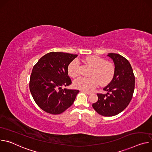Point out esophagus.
<instances>
[{
	"label": "esophagus",
	"instance_id": "34e87169",
	"mask_svg": "<svg viewBox=\"0 0 152 152\" xmlns=\"http://www.w3.org/2000/svg\"><path fill=\"white\" fill-rule=\"evenodd\" d=\"M83 91L85 93H86V94H91V92H89V91H85V90H83Z\"/></svg>",
	"mask_w": 152,
	"mask_h": 152
}]
</instances>
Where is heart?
<instances>
[{"mask_svg":"<svg viewBox=\"0 0 152 152\" xmlns=\"http://www.w3.org/2000/svg\"><path fill=\"white\" fill-rule=\"evenodd\" d=\"M83 61L92 67L90 73V77L80 76L73 81L74 87L79 90L91 91L98 86L109 83L113 79L115 73L114 65L99 56L92 55L86 56ZM79 62L77 59L73 60L68 66L67 72L72 77H75L79 75Z\"/></svg>","mask_w":152,"mask_h":152,"instance_id":"obj_1","label":"heart"}]
</instances>
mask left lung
<instances>
[{
	"instance_id": "1",
	"label": "left lung",
	"mask_w": 152,
	"mask_h": 152,
	"mask_svg": "<svg viewBox=\"0 0 152 152\" xmlns=\"http://www.w3.org/2000/svg\"><path fill=\"white\" fill-rule=\"evenodd\" d=\"M114 61L115 73L113 80L103 88L107 94L97 93L98 100L93 104L100 115L111 117L122 112L131 102L135 88V76L127 59L117 53H108Z\"/></svg>"
}]
</instances>
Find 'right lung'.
<instances>
[{"mask_svg":"<svg viewBox=\"0 0 152 152\" xmlns=\"http://www.w3.org/2000/svg\"><path fill=\"white\" fill-rule=\"evenodd\" d=\"M77 56L71 53L52 52L42 56L34 66L29 89L34 101L44 111L59 114L73 103L79 91L62 87L72 83L67 67Z\"/></svg>","mask_w":152,"mask_h":152,"instance_id":"right-lung-1","label":"right lung"}]
</instances>
